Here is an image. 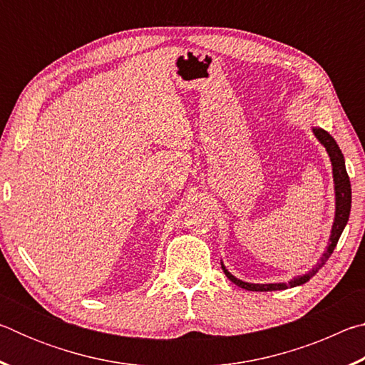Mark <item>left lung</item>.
<instances>
[{"label":"left lung","instance_id":"left-lung-1","mask_svg":"<svg viewBox=\"0 0 365 365\" xmlns=\"http://www.w3.org/2000/svg\"><path fill=\"white\" fill-rule=\"evenodd\" d=\"M312 133L316 135V138L320 141V145L325 148L327 154H329L330 163H331V174H333V188H335V217H333V225L330 230V238H329V245L324 251L322 257L319 259V262L314 265V267L306 272V274L293 277L289 282H282V283H250V282H243L235 277L233 274L227 270L224 262H220L222 270L224 274L228 277V280L233 282L235 285L240 288L248 289V292H277V289H287V288H293V287H299L304 285L306 282L312 279L314 275L317 274L319 269L329 261V257L331 256L333 250L336 248V243L341 233L344 230L346 224L349 220V212H351V182L348 177V172H346V165H344V156L339 146L336 145L335 138L331 137L329 132H325L324 128L320 127H312Z\"/></svg>","mask_w":365,"mask_h":365}]
</instances>
